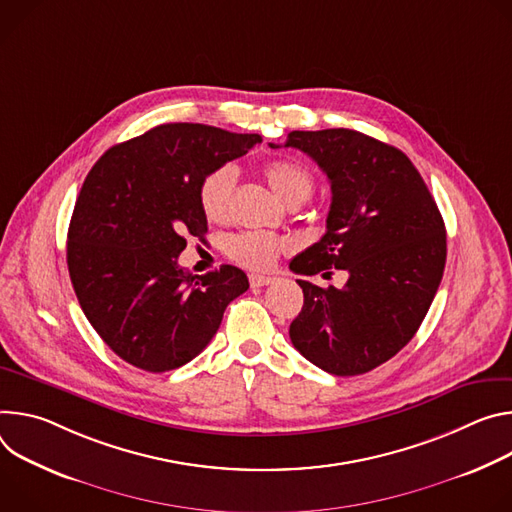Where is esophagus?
<instances>
[{"label": "esophagus", "instance_id": "esophagus-1", "mask_svg": "<svg viewBox=\"0 0 512 512\" xmlns=\"http://www.w3.org/2000/svg\"><path fill=\"white\" fill-rule=\"evenodd\" d=\"M274 278L272 276H264V274H250V285L252 289H260L266 285H272Z\"/></svg>", "mask_w": 512, "mask_h": 512}]
</instances>
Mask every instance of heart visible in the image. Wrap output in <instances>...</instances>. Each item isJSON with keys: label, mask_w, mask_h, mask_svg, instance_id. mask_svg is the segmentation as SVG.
<instances>
[{"label": "heart", "mask_w": 512, "mask_h": 512, "mask_svg": "<svg viewBox=\"0 0 512 512\" xmlns=\"http://www.w3.org/2000/svg\"><path fill=\"white\" fill-rule=\"evenodd\" d=\"M264 179L274 195L289 207L307 201L315 187L311 170L293 158H274L266 162ZM234 185L236 168L232 164H219L201 179L199 205L209 221H223L230 215ZM282 250H285V242L268 232H244L227 242V254L232 260L254 270L270 268Z\"/></svg>", "instance_id": "1"}]
</instances>
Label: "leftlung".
<instances>
[{
	"label": "left lung",
	"instance_id": "1",
	"mask_svg": "<svg viewBox=\"0 0 512 512\" xmlns=\"http://www.w3.org/2000/svg\"><path fill=\"white\" fill-rule=\"evenodd\" d=\"M285 146L311 156L331 183L327 232L289 266L348 272L342 289L297 280L305 303L291 342L329 374L370 372L411 342L433 303L447 256L443 217L399 148L346 128L295 130Z\"/></svg>",
	"mask_w": 512,
	"mask_h": 512
}]
</instances>
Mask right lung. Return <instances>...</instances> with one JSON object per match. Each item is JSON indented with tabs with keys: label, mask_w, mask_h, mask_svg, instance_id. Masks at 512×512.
Returning <instances> with one entry per match:
<instances>
[{
	"label": "right lung",
	"mask_w": 512,
	"mask_h": 512,
	"mask_svg": "<svg viewBox=\"0 0 512 512\" xmlns=\"http://www.w3.org/2000/svg\"><path fill=\"white\" fill-rule=\"evenodd\" d=\"M258 142V134L164 124L111 146L89 170L69 225L67 264L85 317L124 362L146 372L181 368L248 291L236 266L193 276L177 258L189 236L207 234L201 179Z\"/></svg>",
	"instance_id": "1"
}]
</instances>
